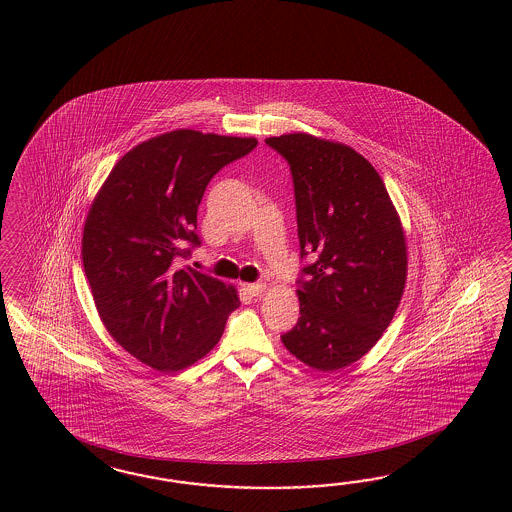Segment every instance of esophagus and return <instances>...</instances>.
Listing matches in <instances>:
<instances>
[{"instance_id":"1","label":"esophagus","mask_w":512,"mask_h":512,"mask_svg":"<svg viewBox=\"0 0 512 512\" xmlns=\"http://www.w3.org/2000/svg\"><path fill=\"white\" fill-rule=\"evenodd\" d=\"M264 289H266V283H263V281H259V283H249V285H246V291H248L251 296L263 295Z\"/></svg>"}]
</instances>
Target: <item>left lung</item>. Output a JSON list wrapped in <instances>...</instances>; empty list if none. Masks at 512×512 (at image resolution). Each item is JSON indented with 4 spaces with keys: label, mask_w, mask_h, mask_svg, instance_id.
Wrapping results in <instances>:
<instances>
[{
    "label": "left lung",
    "mask_w": 512,
    "mask_h": 512,
    "mask_svg": "<svg viewBox=\"0 0 512 512\" xmlns=\"http://www.w3.org/2000/svg\"><path fill=\"white\" fill-rule=\"evenodd\" d=\"M266 144L291 167L300 255L317 257L302 268L300 317L281 341L310 368L336 372L372 349L402 300V221L381 176L351 146L308 133Z\"/></svg>",
    "instance_id": "left-lung-1"
}]
</instances>
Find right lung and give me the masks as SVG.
<instances>
[{
  "instance_id": "add662e5",
  "label": "right lung",
  "mask_w": 512,
  "mask_h": 512,
  "mask_svg": "<svg viewBox=\"0 0 512 512\" xmlns=\"http://www.w3.org/2000/svg\"><path fill=\"white\" fill-rule=\"evenodd\" d=\"M255 139L176 129L140 142L114 165L82 233V263L110 336L157 372H178L214 349L240 306L233 285L176 270L201 240L197 208L216 172Z\"/></svg>"
}]
</instances>
